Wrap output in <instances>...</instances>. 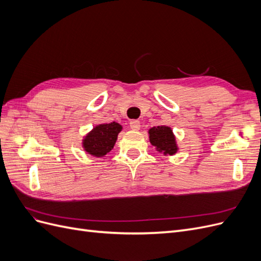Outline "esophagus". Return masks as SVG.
Listing matches in <instances>:
<instances>
[{"instance_id":"esophagus-1","label":"esophagus","mask_w":261,"mask_h":261,"mask_svg":"<svg viewBox=\"0 0 261 261\" xmlns=\"http://www.w3.org/2000/svg\"><path fill=\"white\" fill-rule=\"evenodd\" d=\"M130 125V128L133 129V130H139L140 129V122L139 121H136V120H133V121H130V123H129Z\"/></svg>"}]
</instances>
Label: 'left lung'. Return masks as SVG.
I'll list each match as a JSON object with an SVG mask.
<instances>
[{
	"label": "left lung",
	"instance_id": "left-lung-1",
	"mask_svg": "<svg viewBox=\"0 0 261 261\" xmlns=\"http://www.w3.org/2000/svg\"><path fill=\"white\" fill-rule=\"evenodd\" d=\"M150 144L155 147V150L164 155H173L178 151L176 137L170 126H153L148 130Z\"/></svg>",
	"mask_w": 261,
	"mask_h": 261
}]
</instances>
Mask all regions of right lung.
Here are the masks:
<instances>
[{"label": "right lung", "mask_w": 261, "mask_h": 261, "mask_svg": "<svg viewBox=\"0 0 261 261\" xmlns=\"http://www.w3.org/2000/svg\"><path fill=\"white\" fill-rule=\"evenodd\" d=\"M122 129V125L116 122L96 125L83 138V149L92 156H103L113 149Z\"/></svg>", "instance_id": "add662e5"}]
</instances>
